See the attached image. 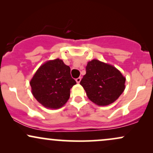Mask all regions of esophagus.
I'll return each mask as SVG.
<instances>
[{
    "label": "esophagus",
    "mask_w": 153,
    "mask_h": 153,
    "mask_svg": "<svg viewBox=\"0 0 153 153\" xmlns=\"http://www.w3.org/2000/svg\"><path fill=\"white\" fill-rule=\"evenodd\" d=\"M75 80H76V82H78V83H79V82H80V80H81V78H80V77H79V78L75 79Z\"/></svg>",
    "instance_id": "34e87169"
}]
</instances>
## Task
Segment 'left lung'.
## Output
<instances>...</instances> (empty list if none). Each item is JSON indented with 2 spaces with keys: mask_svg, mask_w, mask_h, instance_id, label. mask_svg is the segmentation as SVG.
I'll return each mask as SVG.
<instances>
[{
  "mask_svg": "<svg viewBox=\"0 0 153 153\" xmlns=\"http://www.w3.org/2000/svg\"><path fill=\"white\" fill-rule=\"evenodd\" d=\"M80 84L92 102L99 106L114 103L125 88L126 78L115 67L98 59L88 62Z\"/></svg>",
  "mask_w": 153,
  "mask_h": 153,
  "instance_id": "left-lung-1",
  "label": "left lung"
}]
</instances>
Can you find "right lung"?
Segmentation results:
<instances>
[{"mask_svg":"<svg viewBox=\"0 0 153 153\" xmlns=\"http://www.w3.org/2000/svg\"><path fill=\"white\" fill-rule=\"evenodd\" d=\"M75 84L70 67L59 59L47 61L40 66L30 81L31 92L38 102L54 109L65 104L71 88Z\"/></svg>","mask_w":153,"mask_h":153,"instance_id":"add662e5","label":"right lung"}]
</instances>
